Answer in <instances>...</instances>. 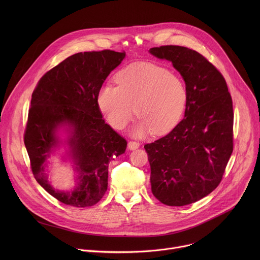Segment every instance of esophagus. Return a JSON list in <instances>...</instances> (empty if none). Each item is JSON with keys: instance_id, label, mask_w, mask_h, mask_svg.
Returning a JSON list of instances; mask_svg holds the SVG:
<instances>
[{"instance_id": "obj_1", "label": "esophagus", "mask_w": 260, "mask_h": 260, "mask_svg": "<svg viewBox=\"0 0 260 260\" xmlns=\"http://www.w3.org/2000/svg\"><path fill=\"white\" fill-rule=\"evenodd\" d=\"M140 147V143L139 142H135V141H129L128 142V149L129 150H136Z\"/></svg>"}]
</instances>
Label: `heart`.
<instances>
[{
  "label": "heart",
  "mask_w": 260,
  "mask_h": 260,
  "mask_svg": "<svg viewBox=\"0 0 260 260\" xmlns=\"http://www.w3.org/2000/svg\"><path fill=\"white\" fill-rule=\"evenodd\" d=\"M118 84L103 85L96 103L107 121L122 129L136 114L141 117L133 134L161 136L170 133L181 120L188 103V90L182 77L170 70L151 63L136 62L121 70Z\"/></svg>",
  "instance_id": "heart-1"
}]
</instances>
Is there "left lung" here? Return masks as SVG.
Returning <instances> with one entry per match:
<instances>
[{
    "label": "left lung",
    "instance_id": "obj_1",
    "mask_svg": "<svg viewBox=\"0 0 260 260\" xmlns=\"http://www.w3.org/2000/svg\"><path fill=\"white\" fill-rule=\"evenodd\" d=\"M172 61L187 86L184 118L159 140L144 146L153 196L167 206L200 201L219 185L233 153V101L221 73L187 47L150 48Z\"/></svg>",
    "mask_w": 260,
    "mask_h": 260
}]
</instances>
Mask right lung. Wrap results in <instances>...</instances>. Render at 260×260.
Segmentation results:
<instances>
[{"instance_id":"add662e5","label":"right lung","mask_w":260,"mask_h":260,"mask_svg":"<svg viewBox=\"0 0 260 260\" xmlns=\"http://www.w3.org/2000/svg\"><path fill=\"white\" fill-rule=\"evenodd\" d=\"M125 52L112 50L73 54L48 71L31 94L24 145L35 179L64 205H95L108 188V167L124 153L126 141L105 123L96 95ZM65 135L62 136L61 133ZM61 146L72 161L76 187L54 190L48 179L51 157Z\"/></svg>"}]
</instances>
